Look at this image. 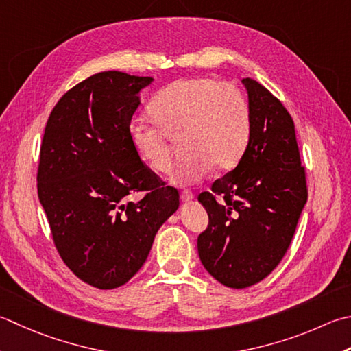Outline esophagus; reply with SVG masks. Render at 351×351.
Returning a JSON list of instances; mask_svg holds the SVG:
<instances>
[{"mask_svg": "<svg viewBox=\"0 0 351 351\" xmlns=\"http://www.w3.org/2000/svg\"><path fill=\"white\" fill-rule=\"evenodd\" d=\"M193 197H195V195L191 193V191H189V190H185V191H182V193H181V199H182L184 202H190Z\"/></svg>", "mask_w": 351, "mask_h": 351, "instance_id": "obj_1", "label": "esophagus"}]
</instances>
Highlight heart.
Listing matches in <instances>:
<instances>
[{"label":"heart","mask_w":351,"mask_h":351,"mask_svg":"<svg viewBox=\"0 0 351 351\" xmlns=\"http://www.w3.org/2000/svg\"><path fill=\"white\" fill-rule=\"evenodd\" d=\"M156 126L134 121L129 141L136 158L158 175L171 169L167 138L182 134L184 160L170 181L191 185L211 167L228 170L243 156L251 134L250 106L243 93L213 77L176 80L155 95L149 108Z\"/></svg>","instance_id":"heart-1"}]
</instances>
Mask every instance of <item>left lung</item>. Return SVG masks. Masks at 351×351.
I'll use <instances>...</instances> for the list:
<instances>
[{"label": "left lung", "instance_id": "obj_1", "mask_svg": "<svg viewBox=\"0 0 351 351\" xmlns=\"http://www.w3.org/2000/svg\"><path fill=\"white\" fill-rule=\"evenodd\" d=\"M242 84L251 115L248 146L236 169L197 197L208 213L207 230L197 237L199 258L232 289L256 285L276 269L307 201L292 117L258 82L246 77Z\"/></svg>", "mask_w": 351, "mask_h": 351}]
</instances>
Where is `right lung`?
<instances>
[{
  "label": "right lung",
  "mask_w": 351,
  "mask_h": 351,
  "mask_svg": "<svg viewBox=\"0 0 351 351\" xmlns=\"http://www.w3.org/2000/svg\"><path fill=\"white\" fill-rule=\"evenodd\" d=\"M152 82L121 71L94 74L62 95L45 126L39 202L62 260L99 289L128 283L180 208L178 190L164 187L129 141L140 93ZM135 191L148 193L128 203Z\"/></svg>",
  "instance_id": "obj_1"
}]
</instances>
